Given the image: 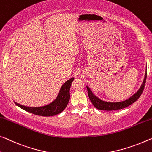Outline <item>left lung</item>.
I'll return each mask as SVG.
<instances>
[{"label": "left lung", "instance_id": "8db88e82", "mask_svg": "<svg viewBox=\"0 0 152 152\" xmlns=\"http://www.w3.org/2000/svg\"><path fill=\"white\" fill-rule=\"evenodd\" d=\"M146 79L147 71L145 72V78L141 88H139V90L137 91L134 95H132L131 97L129 98V99L124 100V101L116 102L104 101V100H100L97 96H96L93 94L92 91H91L90 88L88 87V86H86L88 90V96H89V99L90 100V101L92 102L93 105H94L96 109H99V110L113 111L118 110V109H122L124 108H126V107H128L132 103H134L135 101H137V100L139 99V98L141 96L142 92H143V91L144 90L145 85L146 82Z\"/></svg>", "mask_w": 152, "mask_h": 152}]
</instances>
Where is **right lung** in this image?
Wrapping results in <instances>:
<instances>
[{
	"label": "right lung",
	"mask_w": 152,
	"mask_h": 152,
	"mask_svg": "<svg viewBox=\"0 0 152 152\" xmlns=\"http://www.w3.org/2000/svg\"><path fill=\"white\" fill-rule=\"evenodd\" d=\"M73 80L74 78L72 77L63 84L56 99L52 102L47 104V105L38 107H32L22 105V104L17 103L15 102V103L16 105L20 107L21 109H24L26 111L33 113L34 115L45 117L56 115L61 113L68 104L70 99L69 90Z\"/></svg>",
	"instance_id": "1"
}]
</instances>
